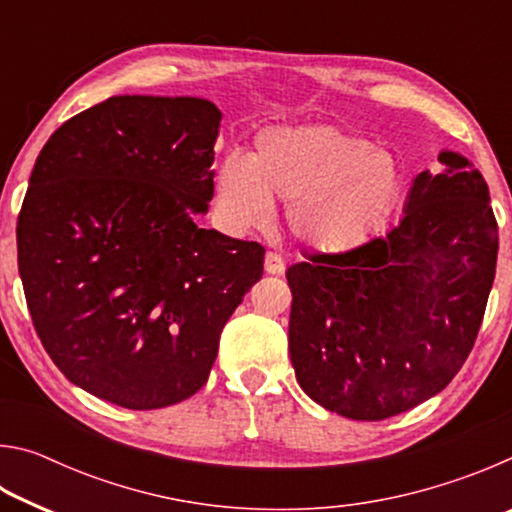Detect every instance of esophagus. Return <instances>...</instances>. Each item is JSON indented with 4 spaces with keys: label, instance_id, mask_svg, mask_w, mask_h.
I'll return each mask as SVG.
<instances>
[{
    "label": "esophagus",
    "instance_id": "1",
    "mask_svg": "<svg viewBox=\"0 0 512 512\" xmlns=\"http://www.w3.org/2000/svg\"><path fill=\"white\" fill-rule=\"evenodd\" d=\"M284 268H287V264H284V259L277 255V253H266L264 257V271L271 273V275H280L284 273Z\"/></svg>",
    "mask_w": 512,
    "mask_h": 512
}]
</instances>
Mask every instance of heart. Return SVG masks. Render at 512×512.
<instances>
[{"label": "heart", "mask_w": 512, "mask_h": 512, "mask_svg": "<svg viewBox=\"0 0 512 512\" xmlns=\"http://www.w3.org/2000/svg\"><path fill=\"white\" fill-rule=\"evenodd\" d=\"M214 187L230 228H259L271 219V201H287L291 235L336 255L381 230L400 203L402 171L391 153L339 128L268 126L250 155H225Z\"/></svg>", "instance_id": "1"}]
</instances>
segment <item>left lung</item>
I'll return each mask as SVG.
<instances>
[{"label": "left lung", "instance_id": "left-lung-1", "mask_svg": "<svg viewBox=\"0 0 512 512\" xmlns=\"http://www.w3.org/2000/svg\"><path fill=\"white\" fill-rule=\"evenodd\" d=\"M418 173L384 237L293 264L289 354L311 400L386 420L438 395L470 354L495 280L488 185L461 153Z\"/></svg>", "mask_w": 512, "mask_h": 512}]
</instances>
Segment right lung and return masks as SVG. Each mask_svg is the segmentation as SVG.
<instances>
[{
    "label": "right lung",
    "instance_id": "1",
    "mask_svg": "<svg viewBox=\"0 0 512 512\" xmlns=\"http://www.w3.org/2000/svg\"><path fill=\"white\" fill-rule=\"evenodd\" d=\"M221 110L121 94L42 146L17 216L33 327L83 391L151 411L192 397L264 248L198 228L214 196Z\"/></svg>",
    "mask_w": 512,
    "mask_h": 512
}]
</instances>
